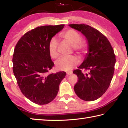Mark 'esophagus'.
I'll return each mask as SVG.
<instances>
[{
  "label": "esophagus",
  "mask_w": 128,
  "mask_h": 128,
  "mask_svg": "<svg viewBox=\"0 0 128 128\" xmlns=\"http://www.w3.org/2000/svg\"><path fill=\"white\" fill-rule=\"evenodd\" d=\"M72 73V72H67L66 73V76H68L69 75H70V74H71Z\"/></svg>",
  "instance_id": "esophagus-1"
}]
</instances>
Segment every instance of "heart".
Returning <instances> with one entry per match:
<instances>
[{
    "label": "heart",
    "instance_id": "1",
    "mask_svg": "<svg viewBox=\"0 0 128 128\" xmlns=\"http://www.w3.org/2000/svg\"><path fill=\"white\" fill-rule=\"evenodd\" d=\"M62 40L68 42L72 45L73 51L82 55L88 51V45L87 41L81 39V36L77 30L69 29L60 34ZM59 40L55 37H52L50 40L48 50L50 55L52 59L59 57V54L58 50ZM79 60L76 56H63L56 62V66L58 69L63 71L71 70L78 64Z\"/></svg>",
    "mask_w": 128,
    "mask_h": 128
}]
</instances>
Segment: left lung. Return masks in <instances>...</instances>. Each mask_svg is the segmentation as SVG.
<instances>
[{"label":"left lung","mask_w":128,"mask_h":128,"mask_svg":"<svg viewBox=\"0 0 128 128\" xmlns=\"http://www.w3.org/2000/svg\"><path fill=\"white\" fill-rule=\"evenodd\" d=\"M87 38L88 53L84 62L73 73L78 77L74 86L76 94L85 101L96 100L104 94L113 77L116 56L107 38L99 30L86 24H70ZM89 70L83 74L82 69Z\"/></svg>","instance_id":"8db88e82"}]
</instances>
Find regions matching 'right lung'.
Masks as SVG:
<instances>
[{
    "label": "right lung",
    "mask_w": 128,
    "mask_h": 128,
    "mask_svg": "<svg viewBox=\"0 0 128 128\" xmlns=\"http://www.w3.org/2000/svg\"><path fill=\"white\" fill-rule=\"evenodd\" d=\"M64 25L38 26L24 34L17 42L13 55V72L21 92L40 105L56 96L65 72L49 73L54 66L48 50L50 40Z\"/></svg>",
    "instance_id": "obj_1"
}]
</instances>
